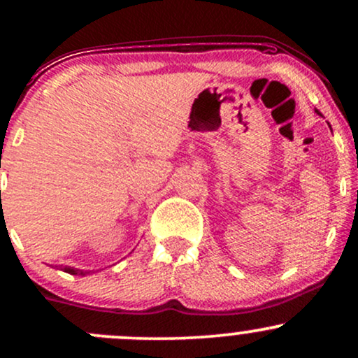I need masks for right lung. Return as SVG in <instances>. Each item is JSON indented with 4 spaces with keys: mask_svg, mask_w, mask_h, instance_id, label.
Instances as JSON below:
<instances>
[{
    "mask_svg": "<svg viewBox=\"0 0 358 358\" xmlns=\"http://www.w3.org/2000/svg\"><path fill=\"white\" fill-rule=\"evenodd\" d=\"M55 268H57V266H55ZM57 269L64 271V273H69V274H76V276H85V274H87V273H84V271H82V269L71 268V266H59V268H57Z\"/></svg>",
    "mask_w": 358,
    "mask_h": 358,
    "instance_id": "right-lung-1",
    "label": "right lung"
}]
</instances>
